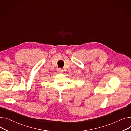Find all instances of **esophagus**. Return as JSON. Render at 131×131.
I'll list each match as a JSON object with an SVG mask.
<instances>
[{
    "instance_id": "obj_1",
    "label": "esophagus",
    "mask_w": 131,
    "mask_h": 131,
    "mask_svg": "<svg viewBox=\"0 0 131 131\" xmlns=\"http://www.w3.org/2000/svg\"><path fill=\"white\" fill-rule=\"evenodd\" d=\"M57 71H58V73H62V72H63V70H62V69H58V70H57Z\"/></svg>"
}]
</instances>
